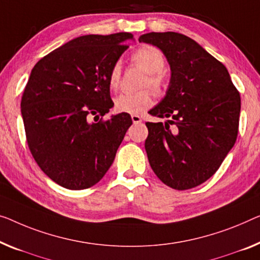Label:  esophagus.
<instances>
[{
  "label": "esophagus",
  "mask_w": 260,
  "mask_h": 260,
  "mask_svg": "<svg viewBox=\"0 0 260 260\" xmlns=\"http://www.w3.org/2000/svg\"><path fill=\"white\" fill-rule=\"evenodd\" d=\"M132 121H133V123H140L141 117L138 114H132Z\"/></svg>",
  "instance_id": "esophagus-1"
}]
</instances>
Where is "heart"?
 Masks as SVG:
<instances>
[{"label":"heart","mask_w":260,"mask_h":260,"mask_svg":"<svg viewBox=\"0 0 260 260\" xmlns=\"http://www.w3.org/2000/svg\"><path fill=\"white\" fill-rule=\"evenodd\" d=\"M132 59L142 70L148 73L146 85H149L154 91L161 92L166 85V75L164 68L166 58L160 50L152 45H143L134 53ZM122 69L120 63L113 64L108 72V85L112 90H117L121 81ZM153 104L152 93L148 90L139 92H125L114 100V110L118 113L138 114L141 113Z\"/></svg>","instance_id":"1"}]
</instances>
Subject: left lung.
<instances>
[{
  "instance_id": "obj_1",
  "label": "left lung",
  "mask_w": 260,
  "mask_h": 260,
  "mask_svg": "<svg viewBox=\"0 0 260 260\" xmlns=\"http://www.w3.org/2000/svg\"><path fill=\"white\" fill-rule=\"evenodd\" d=\"M139 42L157 46L172 71L165 98L148 112L170 118L165 125L146 122L149 165L168 187L195 188L214 175L235 145L241 95L226 68L188 36L149 32Z\"/></svg>"
}]
</instances>
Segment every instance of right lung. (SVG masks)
I'll return each instance as SVG.
<instances>
[{
  "instance_id": "1",
  "label": "right lung",
  "mask_w": 260,
  "mask_h": 260,
  "mask_svg": "<svg viewBox=\"0 0 260 260\" xmlns=\"http://www.w3.org/2000/svg\"><path fill=\"white\" fill-rule=\"evenodd\" d=\"M132 38L129 32L77 37L31 70L21 102L26 141L40 168L61 187L98 183L132 125L127 113L98 121L114 105L108 72Z\"/></svg>"
}]
</instances>
